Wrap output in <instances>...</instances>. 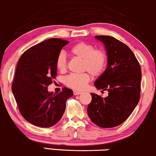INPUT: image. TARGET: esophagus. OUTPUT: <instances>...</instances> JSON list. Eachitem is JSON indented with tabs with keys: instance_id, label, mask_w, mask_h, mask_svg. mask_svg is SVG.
<instances>
[{
	"instance_id": "34e87169",
	"label": "esophagus",
	"mask_w": 156,
	"mask_h": 156,
	"mask_svg": "<svg viewBox=\"0 0 156 156\" xmlns=\"http://www.w3.org/2000/svg\"><path fill=\"white\" fill-rule=\"evenodd\" d=\"M81 94V92H80V91H73V94L74 95H79V94Z\"/></svg>"
}]
</instances>
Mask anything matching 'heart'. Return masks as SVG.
I'll list each match as a JSON object with an SVG mask.
<instances>
[{
	"label": "heart",
	"instance_id": "heart-1",
	"mask_svg": "<svg viewBox=\"0 0 156 156\" xmlns=\"http://www.w3.org/2000/svg\"><path fill=\"white\" fill-rule=\"evenodd\" d=\"M75 57L83 60L82 70L89 71L94 76L102 74L108 63V56L102 49H95L93 45L86 42H79L73 45L70 49ZM58 70L64 73L67 69V58L63 52H60L56 59ZM90 80L88 73L70 74L65 78V84L67 87L75 90H83Z\"/></svg>",
	"mask_w": 156,
	"mask_h": 156
}]
</instances>
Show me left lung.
<instances>
[{"instance_id":"obj_1","label":"left lung","mask_w":156,"mask_h":156,"mask_svg":"<svg viewBox=\"0 0 156 156\" xmlns=\"http://www.w3.org/2000/svg\"><path fill=\"white\" fill-rule=\"evenodd\" d=\"M95 37L105 46L108 67L94 84L97 89L107 90L108 96L103 98L91 93L87 112L97 126L112 128L128 119L140 101L141 67L132 51L123 43L109 35Z\"/></svg>"}]
</instances>
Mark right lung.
Segmentation results:
<instances>
[{"label":"right lung","mask_w":156,"mask_h":156,"mask_svg":"<svg viewBox=\"0 0 156 156\" xmlns=\"http://www.w3.org/2000/svg\"><path fill=\"white\" fill-rule=\"evenodd\" d=\"M69 42L51 38L35 45L19 59L12 89L19 110L25 120L39 127L55 125L62 117L73 91L64 87L59 94L48 92L57 76L56 59Z\"/></svg>","instance_id":"add662e5"}]
</instances>
